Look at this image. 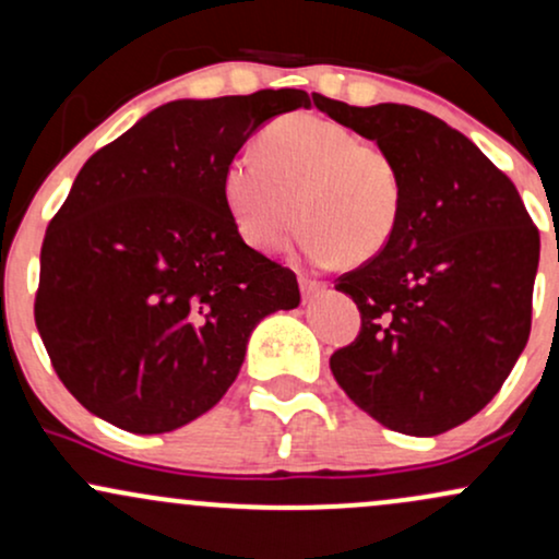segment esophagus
I'll use <instances>...</instances> for the list:
<instances>
[{"mask_svg":"<svg viewBox=\"0 0 559 559\" xmlns=\"http://www.w3.org/2000/svg\"><path fill=\"white\" fill-rule=\"evenodd\" d=\"M299 288H301V299L310 301V299H316L320 292H323V284H320V281L299 278Z\"/></svg>","mask_w":559,"mask_h":559,"instance_id":"34e87169","label":"esophagus"}]
</instances>
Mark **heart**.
Returning a JSON list of instances; mask_svg holds the SVG:
<instances>
[{"label": "heart", "instance_id": "b5f03b06", "mask_svg": "<svg viewBox=\"0 0 559 559\" xmlns=\"http://www.w3.org/2000/svg\"><path fill=\"white\" fill-rule=\"evenodd\" d=\"M404 194L386 146L312 112L275 118L260 131L258 157L236 155L223 170V199L241 239L275 254L301 217V247L312 262L383 252L400 228Z\"/></svg>", "mask_w": 559, "mask_h": 559}]
</instances>
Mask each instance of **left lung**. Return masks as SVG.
<instances>
[{"label": "left lung", "instance_id": "left-lung-1", "mask_svg": "<svg viewBox=\"0 0 559 559\" xmlns=\"http://www.w3.org/2000/svg\"><path fill=\"white\" fill-rule=\"evenodd\" d=\"M312 102L386 146L407 189L389 247L336 281L362 329L331 355L333 378L391 431L444 433L493 400L525 349L538 230L515 183L444 120L407 105Z\"/></svg>", "mask_w": 559, "mask_h": 559}]
</instances>
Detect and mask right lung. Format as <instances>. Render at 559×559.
I'll return each instance as SVG.
<instances>
[{"instance_id": "right-lung-1", "label": "right lung", "mask_w": 559, "mask_h": 559, "mask_svg": "<svg viewBox=\"0 0 559 559\" xmlns=\"http://www.w3.org/2000/svg\"><path fill=\"white\" fill-rule=\"evenodd\" d=\"M310 105L299 88L168 102L86 159L44 236L34 318L96 418L186 426L236 381L254 325L299 305L294 271L236 230L223 170L265 120Z\"/></svg>"}]
</instances>
